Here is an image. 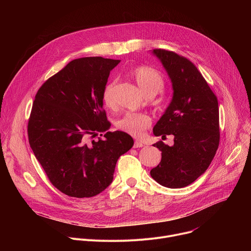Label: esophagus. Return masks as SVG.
Returning <instances> with one entry per match:
<instances>
[{
	"mask_svg": "<svg viewBox=\"0 0 251 251\" xmlns=\"http://www.w3.org/2000/svg\"><path fill=\"white\" fill-rule=\"evenodd\" d=\"M144 146V143H142V142H140V141H135V143H134V148H141V147H143Z\"/></svg>",
	"mask_w": 251,
	"mask_h": 251,
	"instance_id": "34e87169",
	"label": "esophagus"
}]
</instances>
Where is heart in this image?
<instances>
[{"label":"heart","mask_w":251,"mask_h":251,"mask_svg":"<svg viewBox=\"0 0 251 251\" xmlns=\"http://www.w3.org/2000/svg\"><path fill=\"white\" fill-rule=\"evenodd\" d=\"M131 75L146 96H155L164 88V79L161 74L153 67L146 65L137 66L131 71ZM114 85L115 83L110 81L105 84L102 90V101L109 108H112L115 104ZM151 123V118L147 114L127 112L115 122V126L123 132L138 137L144 133Z\"/></svg>","instance_id":"obj_1"}]
</instances>
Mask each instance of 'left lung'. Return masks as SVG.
Wrapping results in <instances>:
<instances>
[{
  "instance_id": "8db88e82",
  "label": "left lung",
  "mask_w": 251,
  "mask_h": 251,
  "mask_svg": "<svg viewBox=\"0 0 251 251\" xmlns=\"http://www.w3.org/2000/svg\"><path fill=\"white\" fill-rule=\"evenodd\" d=\"M173 83L174 95L164 115L153 129L155 136L174 135V145L157 142L162 152L160 164L150 172L160 185L184 188L203 174L220 144L218 98L187 57L161 49L153 50Z\"/></svg>"
}]
</instances>
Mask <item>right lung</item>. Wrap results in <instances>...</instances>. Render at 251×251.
Returning a JSON list of instances; mask_svg holds the SVG:
<instances>
[{"label":"right lung","mask_w":251,"mask_h":251,"mask_svg":"<svg viewBox=\"0 0 251 251\" xmlns=\"http://www.w3.org/2000/svg\"><path fill=\"white\" fill-rule=\"evenodd\" d=\"M120 62L101 56L70 61L38 90L27 123L30 148L50 182L74 198H91L113 181L117 160L134 144L110 127L102 90ZM102 131L103 138L95 137ZM101 134H100V136Z\"/></svg>","instance_id":"obj_1"}]
</instances>
